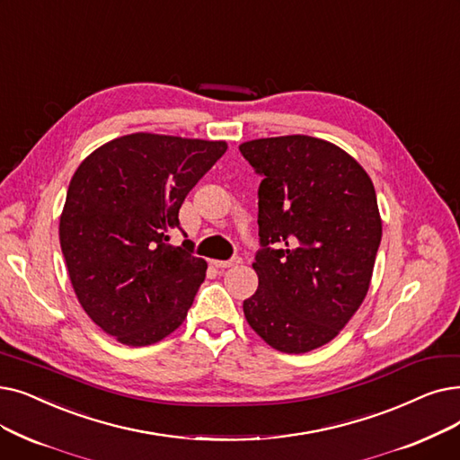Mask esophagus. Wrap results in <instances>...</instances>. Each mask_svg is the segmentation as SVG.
<instances>
[{"mask_svg": "<svg viewBox=\"0 0 460 460\" xmlns=\"http://www.w3.org/2000/svg\"><path fill=\"white\" fill-rule=\"evenodd\" d=\"M212 263H214V267H217V269H229V267L241 265V263H243V259L238 257V255H234V257L227 259V261H212Z\"/></svg>", "mask_w": 460, "mask_h": 460, "instance_id": "34e87169", "label": "esophagus"}]
</instances>
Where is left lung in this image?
<instances>
[{
	"label": "left lung",
	"mask_w": 460,
	"mask_h": 460,
	"mask_svg": "<svg viewBox=\"0 0 460 460\" xmlns=\"http://www.w3.org/2000/svg\"><path fill=\"white\" fill-rule=\"evenodd\" d=\"M259 186L257 291L243 308L278 351L331 342L365 301L382 241L374 184L351 155L308 135L238 146Z\"/></svg>",
	"instance_id": "left-lung-1"
}]
</instances>
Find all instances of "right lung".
Wrapping results in <instances>:
<instances>
[{
    "instance_id": "add662e5",
    "label": "right lung",
    "mask_w": 460,
    "mask_h": 460,
    "mask_svg": "<svg viewBox=\"0 0 460 460\" xmlns=\"http://www.w3.org/2000/svg\"><path fill=\"white\" fill-rule=\"evenodd\" d=\"M224 141L133 133L92 152L71 178L59 244L78 303L126 346H150L184 322L207 261L171 246L186 195Z\"/></svg>"
}]
</instances>
